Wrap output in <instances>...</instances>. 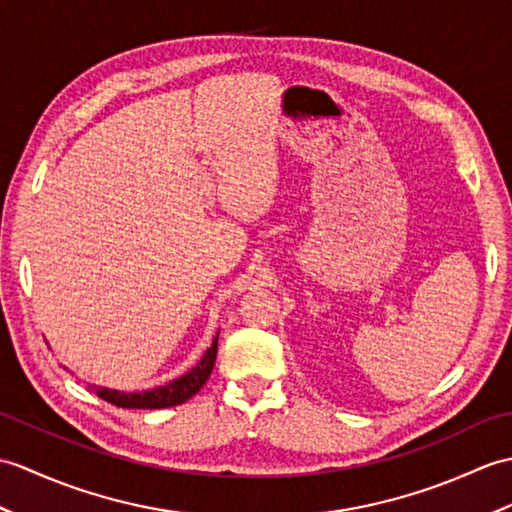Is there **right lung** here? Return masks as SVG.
<instances>
[{"instance_id":"add662e5","label":"right lung","mask_w":512,"mask_h":512,"mask_svg":"<svg viewBox=\"0 0 512 512\" xmlns=\"http://www.w3.org/2000/svg\"><path fill=\"white\" fill-rule=\"evenodd\" d=\"M218 355V334L213 338L211 347L202 353V358L189 368L181 377L172 379V382L163 384L159 388H150L144 392H120L111 388H95V395L100 399L113 403L117 408H141V410H157V408H170L185 403L189 397H194L196 392L207 384V379L213 371Z\"/></svg>"}]
</instances>
